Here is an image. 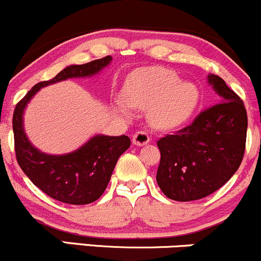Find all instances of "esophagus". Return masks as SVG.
I'll use <instances>...</instances> for the list:
<instances>
[{
	"label": "esophagus",
	"mask_w": 261,
	"mask_h": 261,
	"mask_svg": "<svg viewBox=\"0 0 261 261\" xmlns=\"http://www.w3.org/2000/svg\"><path fill=\"white\" fill-rule=\"evenodd\" d=\"M150 142V136L149 134L145 133V131H138L136 134H134L133 136V144L136 146H144V145L149 144Z\"/></svg>",
	"instance_id": "obj_1"
}]
</instances>
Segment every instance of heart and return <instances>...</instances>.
<instances>
[{"label": "heart", "mask_w": 261, "mask_h": 261, "mask_svg": "<svg viewBox=\"0 0 261 261\" xmlns=\"http://www.w3.org/2000/svg\"><path fill=\"white\" fill-rule=\"evenodd\" d=\"M122 100L128 108L147 110L150 125L167 131L180 127L193 117L200 91L194 82L181 81L169 68L142 67L127 76Z\"/></svg>", "instance_id": "obj_1"}]
</instances>
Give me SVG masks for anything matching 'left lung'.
I'll return each mask as SVG.
<instances>
[{
  "instance_id": "obj_1",
  "label": "left lung",
  "mask_w": 261,
  "mask_h": 261,
  "mask_svg": "<svg viewBox=\"0 0 261 261\" xmlns=\"http://www.w3.org/2000/svg\"><path fill=\"white\" fill-rule=\"evenodd\" d=\"M207 84L218 95L193 123L158 141L161 152L156 181L169 199L193 201L225 185L245 151L248 116L240 97L216 75Z\"/></svg>"
}]
</instances>
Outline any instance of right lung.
Segmentation results:
<instances>
[{"label": "right lung", "instance_id": "1", "mask_svg": "<svg viewBox=\"0 0 261 261\" xmlns=\"http://www.w3.org/2000/svg\"><path fill=\"white\" fill-rule=\"evenodd\" d=\"M112 61L111 56L84 65H70L50 81L35 85L16 105L12 127L15 151L22 171L40 190L52 199L72 205L94 202L103 194L120 156L130 147L126 135H95L75 151L62 155L42 152L27 138L23 115L27 103L42 87L67 79L91 77Z\"/></svg>", "mask_w": 261, "mask_h": 261}]
</instances>
